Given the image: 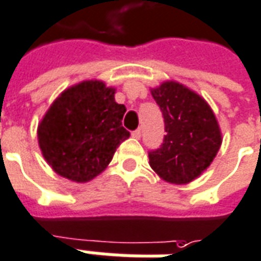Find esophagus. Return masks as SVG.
<instances>
[{
	"label": "esophagus",
	"mask_w": 261,
	"mask_h": 261,
	"mask_svg": "<svg viewBox=\"0 0 261 261\" xmlns=\"http://www.w3.org/2000/svg\"><path fill=\"white\" fill-rule=\"evenodd\" d=\"M140 136H142V132H140V130H133L132 132V138H135V139H140Z\"/></svg>",
	"instance_id": "1"
}]
</instances>
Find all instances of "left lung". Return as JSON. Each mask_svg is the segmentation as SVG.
<instances>
[{"mask_svg": "<svg viewBox=\"0 0 261 261\" xmlns=\"http://www.w3.org/2000/svg\"><path fill=\"white\" fill-rule=\"evenodd\" d=\"M165 122L164 142L149 153L150 167L161 179L186 185L210 167L221 147L218 121L207 101L178 82L151 89Z\"/></svg>", "mask_w": 261, "mask_h": 261, "instance_id": "1", "label": "left lung"}]
</instances>
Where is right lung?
Returning <instances> with one entry per match:
<instances>
[{
    "label": "right lung",
    "instance_id": "obj_1",
    "mask_svg": "<svg viewBox=\"0 0 261 261\" xmlns=\"http://www.w3.org/2000/svg\"><path fill=\"white\" fill-rule=\"evenodd\" d=\"M114 96V87L91 79L55 98L37 126L41 154L55 174L85 184L107 168L118 146L130 136L122 126L126 108Z\"/></svg>",
    "mask_w": 261,
    "mask_h": 261
}]
</instances>
